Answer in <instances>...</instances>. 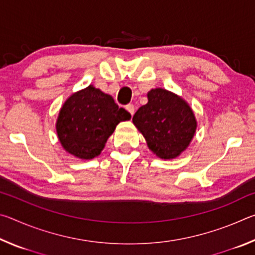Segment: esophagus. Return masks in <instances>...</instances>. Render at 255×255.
<instances>
[{
  "instance_id": "1",
  "label": "esophagus",
  "mask_w": 255,
  "mask_h": 255,
  "mask_svg": "<svg viewBox=\"0 0 255 255\" xmlns=\"http://www.w3.org/2000/svg\"><path fill=\"white\" fill-rule=\"evenodd\" d=\"M126 110H127L131 116H133V114H135V106H133V105H127V106H126Z\"/></svg>"
}]
</instances>
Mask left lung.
<instances>
[{
    "label": "left lung",
    "mask_w": 255,
    "mask_h": 255,
    "mask_svg": "<svg viewBox=\"0 0 255 255\" xmlns=\"http://www.w3.org/2000/svg\"><path fill=\"white\" fill-rule=\"evenodd\" d=\"M148 102L132 117V123L156 156L172 159L187 149L195 136L197 120L182 98L164 89H152Z\"/></svg>",
    "instance_id": "obj_1"
}]
</instances>
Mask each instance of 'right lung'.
Masks as SVG:
<instances>
[{
    "mask_svg": "<svg viewBox=\"0 0 255 255\" xmlns=\"http://www.w3.org/2000/svg\"><path fill=\"white\" fill-rule=\"evenodd\" d=\"M130 118V114L119 108L111 96L89 85L64 103L56 130L66 152L82 159H91L100 155L116 126Z\"/></svg>",
    "mask_w": 255,
    "mask_h": 255,
    "instance_id": "right-lung-1",
    "label": "right lung"
}]
</instances>
